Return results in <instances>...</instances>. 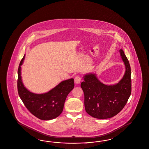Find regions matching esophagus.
I'll use <instances>...</instances> for the list:
<instances>
[{"instance_id":"obj_1","label":"esophagus","mask_w":149,"mask_h":149,"mask_svg":"<svg viewBox=\"0 0 149 149\" xmlns=\"http://www.w3.org/2000/svg\"><path fill=\"white\" fill-rule=\"evenodd\" d=\"M81 78L80 76H77L74 78V81L76 84H79L81 82Z\"/></svg>"}]
</instances>
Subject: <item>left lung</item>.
Instances as JSON below:
<instances>
[{
  "label": "left lung",
  "mask_w": 149,
  "mask_h": 149,
  "mask_svg": "<svg viewBox=\"0 0 149 149\" xmlns=\"http://www.w3.org/2000/svg\"><path fill=\"white\" fill-rule=\"evenodd\" d=\"M119 53L125 66V72L118 84L106 85L94 74L85 75L81 87L84 93L86 112L94 118L107 119L119 113L128 100L132 92L131 68L122 49Z\"/></svg>",
  "instance_id": "left-lung-1"
}]
</instances>
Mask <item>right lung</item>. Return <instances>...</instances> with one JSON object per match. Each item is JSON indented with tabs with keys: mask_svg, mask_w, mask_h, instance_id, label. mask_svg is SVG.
Wrapping results in <instances>:
<instances>
[{
	"mask_svg": "<svg viewBox=\"0 0 149 149\" xmlns=\"http://www.w3.org/2000/svg\"><path fill=\"white\" fill-rule=\"evenodd\" d=\"M24 58L25 55L17 70V91L21 100L30 112L37 118L45 120L56 118L62 113L67 96L74 87V79L63 81L45 93H31L24 87L21 80V65Z\"/></svg>",
	"mask_w": 149,
	"mask_h": 149,
	"instance_id": "obj_1",
	"label": "right lung"
}]
</instances>
